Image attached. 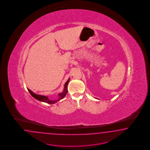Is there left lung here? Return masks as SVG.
<instances>
[{
	"instance_id": "left-lung-1",
	"label": "left lung",
	"mask_w": 150,
	"mask_h": 150,
	"mask_svg": "<svg viewBox=\"0 0 150 150\" xmlns=\"http://www.w3.org/2000/svg\"><path fill=\"white\" fill-rule=\"evenodd\" d=\"M97 99H98V98H97Z\"/></svg>"
}]
</instances>
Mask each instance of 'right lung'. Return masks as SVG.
<instances>
[{"mask_svg": "<svg viewBox=\"0 0 150 150\" xmlns=\"http://www.w3.org/2000/svg\"><path fill=\"white\" fill-rule=\"evenodd\" d=\"M70 80V78H69L68 81L65 82V85H64V87L63 91L61 93H59L58 94V98L57 100H50L48 96H46L41 95H37L34 92H33L32 91H31L30 89H28V91H29V92L30 93V94L33 97H34L35 99L38 100L41 102H45L48 104H54L55 103L58 102L60 100L63 99L64 97L66 96L68 93V84Z\"/></svg>", "mask_w": 150, "mask_h": 150, "instance_id": "add662e5", "label": "right lung"}]
</instances>
